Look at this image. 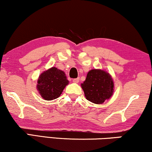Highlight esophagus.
Wrapping results in <instances>:
<instances>
[{"label": "esophagus", "mask_w": 152, "mask_h": 152, "mask_svg": "<svg viewBox=\"0 0 152 152\" xmlns=\"http://www.w3.org/2000/svg\"><path fill=\"white\" fill-rule=\"evenodd\" d=\"M79 81H80V78H75V79H73L72 80V82L74 83H78Z\"/></svg>", "instance_id": "1"}]
</instances>
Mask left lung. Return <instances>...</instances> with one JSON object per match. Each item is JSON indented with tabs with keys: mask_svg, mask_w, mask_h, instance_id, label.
<instances>
[{
	"mask_svg": "<svg viewBox=\"0 0 152 152\" xmlns=\"http://www.w3.org/2000/svg\"><path fill=\"white\" fill-rule=\"evenodd\" d=\"M81 86L86 98L97 104H102L106 99H109L114 91L111 75L100 69L91 70Z\"/></svg>",
	"mask_w": 152,
	"mask_h": 152,
	"instance_id": "obj_1",
	"label": "left lung"
}]
</instances>
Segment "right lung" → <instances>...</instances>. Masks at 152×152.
I'll return each mask as SVG.
<instances>
[{"mask_svg": "<svg viewBox=\"0 0 152 152\" xmlns=\"http://www.w3.org/2000/svg\"><path fill=\"white\" fill-rule=\"evenodd\" d=\"M68 82L63 70L52 67L39 75L37 88L42 98L53 100L61 95Z\"/></svg>", "mask_w": 152, "mask_h": 152, "instance_id": "1", "label": "right lung"}]
</instances>
